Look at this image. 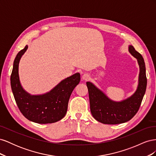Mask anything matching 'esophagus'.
Masks as SVG:
<instances>
[{
    "label": "esophagus",
    "mask_w": 156,
    "mask_h": 156,
    "mask_svg": "<svg viewBox=\"0 0 156 156\" xmlns=\"http://www.w3.org/2000/svg\"><path fill=\"white\" fill-rule=\"evenodd\" d=\"M89 77H90L89 75H88V74H87V73H84V74H83V76H82V78H83V79H84V80H87V79H89Z\"/></svg>",
    "instance_id": "1"
}]
</instances>
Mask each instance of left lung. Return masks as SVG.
Segmentation results:
<instances>
[{
    "instance_id": "8db88e82",
    "label": "left lung",
    "mask_w": 156,
    "mask_h": 156,
    "mask_svg": "<svg viewBox=\"0 0 156 156\" xmlns=\"http://www.w3.org/2000/svg\"><path fill=\"white\" fill-rule=\"evenodd\" d=\"M129 51L137 60L140 68L138 87L131 96L123 101H114L94 84L87 83L91 113L94 119L103 124H118L130 120L139 111L143 99L147 84L144 61L133 46H129Z\"/></svg>"
}]
</instances>
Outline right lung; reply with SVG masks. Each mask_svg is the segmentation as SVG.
<instances>
[{"label":"right lung","mask_w":156,"mask_h":156,"mask_svg":"<svg viewBox=\"0 0 156 156\" xmlns=\"http://www.w3.org/2000/svg\"><path fill=\"white\" fill-rule=\"evenodd\" d=\"M28 45L17 53L10 77L12 90L19 109L26 119L38 124L58 122L66 114L69 99L80 82V74L75 73L62 80L48 93L31 95L23 88L19 77V64Z\"/></svg>","instance_id":"add662e5"}]
</instances>
